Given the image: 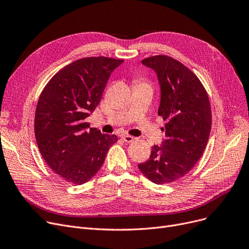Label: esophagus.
Returning a JSON list of instances; mask_svg holds the SVG:
<instances>
[{
    "label": "esophagus",
    "instance_id": "esophagus-1",
    "mask_svg": "<svg viewBox=\"0 0 249 249\" xmlns=\"http://www.w3.org/2000/svg\"><path fill=\"white\" fill-rule=\"evenodd\" d=\"M121 138L125 141V142H132L133 140H134V137H132V136H130V135H126V134H124V135H122L121 136Z\"/></svg>",
    "mask_w": 249,
    "mask_h": 249
}]
</instances>
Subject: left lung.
I'll use <instances>...</instances> for the list:
<instances>
[{
  "instance_id": "1",
  "label": "left lung",
  "mask_w": 249,
  "mask_h": 249,
  "mask_svg": "<svg viewBox=\"0 0 249 249\" xmlns=\"http://www.w3.org/2000/svg\"><path fill=\"white\" fill-rule=\"evenodd\" d=\"M153 70L160 88L159 115L166 120L161 145H153L149 159L138 164L154 184H169L186 176L203 155L211 131L210 102L193 71L173 57L143 59Z\"/></svg>"
}]
</instances>
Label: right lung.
I'll use <instances>...</instances> for the list:
<instances>
[{"label": "right lung", "instance_id": "add662e5", "mask_svg": "<svg viewBox=\"0 0 249 249\" xmlns=\"http://www.w3.org/2000/svg\"><path fill=\"white\" fill-rule=\"evenodd\" d=\"M123 59H77L60 70L43 89L35 112V137L49 167L72 185L100 171L117 136L89 128L86 118L99 105L113 71Z\"/></svg>", "mask_w": 249, "mask_h": 249}]
</instances>
